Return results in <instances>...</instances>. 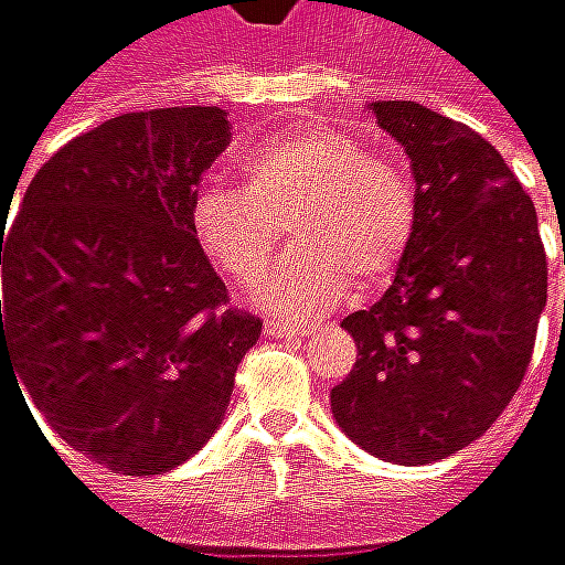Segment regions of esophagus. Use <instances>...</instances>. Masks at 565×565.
Wrapping results in <instances>:
<instances>
[{
	"label": "esophagus",
	"instance_id": "34e87169",
	"mask_svg": "<svg viewBox=\"0 0 565 565\" xmlns=\"http://www.w3.org/2000/svg\"><path fill=\"white\" fill-rule=\"evenodd\" d=\"M266 334H269V338H305V328H299V324H286V321H279V318H269V321H266Z\"/></svg>",
	"mask_w": 565,
	"mask_h": 565
}]
</instances>
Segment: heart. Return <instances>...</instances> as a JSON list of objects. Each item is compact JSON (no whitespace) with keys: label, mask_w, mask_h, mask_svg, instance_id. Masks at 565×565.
Returning <instances> with one entry per match:
<instances>
[{"label":"heart","mask_w":565,"mask_h":565,"mask_svg":"<svg viewBox=\"0 0 565 565\" xmlns=\"http://www.w3.org/2000/svg\"><path fill=\"white\" fill-rule=\"evenodd\" d=\"M241 177V189L212 182L192 195V234L224 276L257 282L289 231L299 250L260 289L286 315L328 311L347 282L353 292L383 286L412 250L418 195L408 170L347 131L299 128L260 143Z\"/></svg>","instance_id":"b5f03b06"}]
</instances>
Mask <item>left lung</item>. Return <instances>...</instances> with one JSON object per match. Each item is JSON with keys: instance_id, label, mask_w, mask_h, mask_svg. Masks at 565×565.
Returning <instances> with one entry per match:
<instances>
[{"instance_id": "obj_1", "label": "left lung", "mask_w": 565, "mask_h": 565, "mask_svg": "<svg viewBox=\"0 0 565 565\" xmlns=\"http://www.w3.org/2000/svg\"><path fill=\"white\" fill-rule=\"evenodd\" d=\"M412 160L418 227L385 296L341 321L356 363L334 418L373 457L418 466L469 447L524 383L546 305L537 212L502 153L418 102H373Z\"/></svg>"}]
</instances>
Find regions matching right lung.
Returning a JSON list of instances; mask_svg holds the SVG:
<instances>
[{
	"instance_id": "right-lung-1",
	"label": "right lung",
	"mask_w": 565,
	"mask_h": 565,
	"mask_svg": "<svg viewBox=\"0 0 565 565\" xmlns=\"http://www.w3.org/2000/svg\"><path fill=\"white\" fill-rule=\"evenodd\" d=\"M227 111H128L63 143L0 222V370L111 472L157 476L222 424L263 321L234 308L192 234Z\"/></svg>"
}]
</instances>
